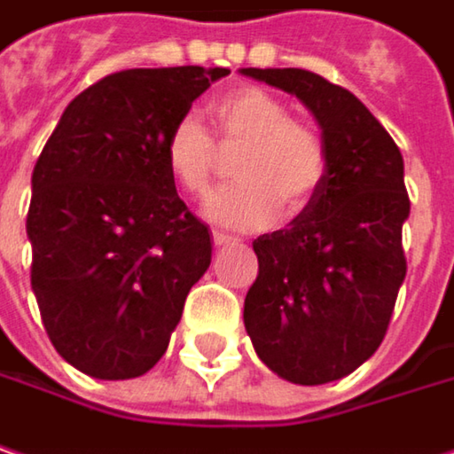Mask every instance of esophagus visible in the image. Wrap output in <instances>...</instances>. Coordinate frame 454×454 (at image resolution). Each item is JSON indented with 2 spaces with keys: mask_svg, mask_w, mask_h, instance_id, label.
<instances>
[{
  "mask_svg": "<svg viewBox=\"0 0 454 454\" xmlns=\"http://www.w3.org/2000/svg\"><path fill=\"white\" fill-rule=\"evenodd\" d=\"M239 239L228 236V233H221V231H213V244L215 247H228V244H236Z\"/></svg>",
  "mask_w": 454,
  "mask_h": 454,
  "instance_id": "obj_1",
  "label": "esophagus"
}]
</instances>
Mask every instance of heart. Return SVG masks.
I'll return each mask as SVG.
<instances>
[{
	"label": "heart",
	"instance_id": "b5f03b06",
	"mask_svg": "<svg viewBox=\"0 0 454 454\" xmlns=\"http://www.w3.org/2000/svg\"><path fill=\"white\" fill-rule=\"evenodd\" d=\"M210 118L218 130V146L195 118H182L164 141V161L184 192L205 198L221 167L218 148H239L233 174L241 182L205 205L213 223L259 228L275 221L280 207L287 218L310 207L329 169L326 144L316 128L293 121L280 97L259 87L221 94L210 105Z\"/></svg>",
	"mask_w": 454,
	"mask_h": 454
}]
</instances>
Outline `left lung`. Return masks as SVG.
Returning <instances> with one entry per match:
<instances>
[{
	"instance_id": "8db88e82",
	"label": "left lung",
	"mask_w": 454,
	"mask_h": 454,
	"mask_svg": "<svg viewBox=\"0 0 454 454\" xmlns=\"http://www.w3.org/2000/svg\"><path fill=\"white\" fill-rule=\"evenodd\" d=\"M241 74L295 94L329 153L310 207L254 239L259 275L244 301L259 360L282 380L324 386L370 360L387 332L406 278L403 156L360 99L324 76L306 68Z\"/></svg>"
}]
</instances>
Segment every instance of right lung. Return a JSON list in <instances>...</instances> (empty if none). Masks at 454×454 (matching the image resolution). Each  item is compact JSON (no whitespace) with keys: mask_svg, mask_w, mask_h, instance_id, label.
<instances>
[{"mask_svg":"<svg viewBox=\"0 0 454 454\" xmlns=\"http://www.w3.org/2000/svg\"><path fill=\"white\" fill-rule=\"evenodd\" d=\"M228 68H128L74 97L33 169L30 282L56 352L97 380L148 372L169 347L210 233L164 161L176 121Z\"/></svg>","mask_w":454,"mask_h":454,"instance_id":"add662e5","label":"right lung"}]
</instances>
